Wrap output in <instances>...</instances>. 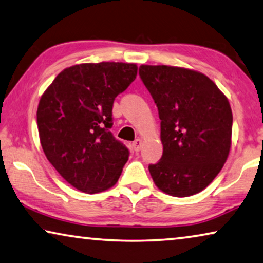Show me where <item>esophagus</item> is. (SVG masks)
Returning <instances> with one entry per match:
<instances>
[{"label":"esophagus","instance_id":"esophagus-1","mask_svg":"<svg viewBox=\"0 0 263 263\" xmlns=\"http://www.w3.org/2000/svg\"><path fill=\"white\" fill-rule=\"evenodd\" d=\"M142 146H143V140L142 139H136L135 142L132 143V147H133V150H135L136 152L140 151V148H142Z\"/></svg>","mask_w":263,"mask_h":263}]
</instances>
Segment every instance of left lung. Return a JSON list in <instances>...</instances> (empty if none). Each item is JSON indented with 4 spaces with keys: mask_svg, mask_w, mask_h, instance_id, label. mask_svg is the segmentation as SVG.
Masks as SVG:
<instances>
[{
    "mask_svg": "<svg viewBox=\"0 0 263 263\" xmlns=\"http://www.w3.org/2000/svg\"><path fill=\"white\" fill-rule=\"evenodd\" d=\"M160 119L163 155L148 171L159 190L175 197L198 194L218 175L232 146L233 113L213 80L174 66L139 67Z\"/></svg>",
    "mask_w": 263,
    "mask_h": 263,
    "instance_id": "obj_1",
    "label": "left lung"
}]
</instances>
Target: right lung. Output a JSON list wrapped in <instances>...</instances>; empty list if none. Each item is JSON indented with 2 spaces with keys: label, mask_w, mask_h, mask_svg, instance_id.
<instances>
[{
  "label": "right lung",
  "mask_w": 263,
  "mask_h": 263,
  "mask_svg": "<svg viewBox=\"0 0 263 263\" xmlns=\"http://www.w3.org/2000/svg\"><path fill=\"white\" fill-rule=\"evenodd\" d=\"M136 64H80L62 70L42 94L36 112L41 146L55 170L86 194L118 182L128 148L112 127L116 97L137 77Z\"/></svg>",
  "instance_id": "right-lung-1"
}]
</instances>
